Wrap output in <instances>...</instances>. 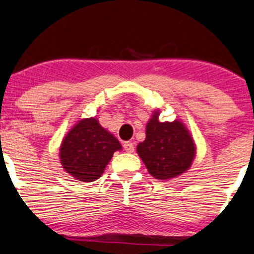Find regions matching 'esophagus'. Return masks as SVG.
<instances>
[{
  "instance_id": "1",
  "label": "esophagus",
  "mask_w": 254,
  "mask_h": 254,
  "mask_svg": "<svg viewBox=\"0 0 254 254\" xmlns=\"http://www.w3.org/2000/svg\"><path fill=\"white\" fill-rule=\"evenodd\" d=\"M123 147H124L125 151H127V153H132L133 149H135V147H133L132 142H124Z\"/></svg>"
}]
</instances>
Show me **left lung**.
I'll use <instances>...</instances> for the list:
<instances>
[{"label":"left lung","mask_w":254,"mask_h":254,"mask_svg":"<svg viewBox=\"0 0 254 254\" xmlns=\"http://www.w3.org/2000/svg\"><path fill=\"white\" fill-rule=\"evenodd\" d=\"M161 111H154L145 127V139L137 144V154L155 179L179 177L191 167L196 144L182 121L160 122Z\"/></svg>","instance_id":"left-lung-1"}]
</instances>
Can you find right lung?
<instances>
[{
	"instance_id": "obj_1",
	"label": "right lung",
	"mask_w": 254,
	"mask_h": 254,
	"mask_svg": "<svg viewBox=\"0 0 254 254\" xmlns=\"http://www.w3.org/2000/svg\"><path fill=\"white\" fill-rule=\"evenodd\" d=\"M122 144L95 117L80 119L64 136L60 147V161L69 176L84 183L103 176L113 153Z\"/></svg>"
}]
</instances>
